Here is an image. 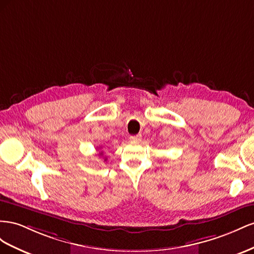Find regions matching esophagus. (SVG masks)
Masks as SVG:
<instances>
[{"mask_svg": "<svg viewBox=\"0 0 254 254\" xmlns=\"http://www.w3.org/2000/svg\"><path fill=\"white\" fill-rule=\"evenodd\" d=\"M129 138H131L134 141H139L141 139V135H133V136L129 137Z\"/></svg>", "mask_w": 254, "mask_h": 254, "instance_id": "1", "label": "esophagus"}]
</instances>
